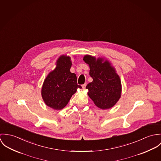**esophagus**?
<instances>
[{
    "label": "esophagus",
    "mask_w": 161,
    "mask_h": 161,
    "mask_svg": "<svg viewBox=\"0 0 161 161\" xmlns=\"http://www.w3.org/2000/svg\"><path fill=\"white\" fill-rule=\"evenodd\" d=\"M86 83H85V84L82 85V88H83V89H85V88H86Z\"/></svg>",
    "instance_id": "1"
}]
</instances>
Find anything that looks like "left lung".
Instances as JSON below:
<instances>
[{
    "instance_id": "1",
    "label": "left lung",
    "mask_w": 161,
    "mask_h": 161,
    "mask_svg": "<svg viewBox=\"0 0 161 161\" xmlns=\"http://www.w3.org/2000/svg\"><path fill=\"white\" fill-rule=\"evenodd\" d=\"M83 60L89 65V75L93 80L86 86L89 90V97L99 108L107 109L113 107L121 96L122 85L119 76L107 60L102 63V58L96 60L87 55Z\"/></svg>"
}]
</instances>
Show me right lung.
Returning <instances> with one entry per match:
<instances>
[{
  "label": "right lung",
  "instance_id": "obj_1",
  "mask_svg": "<svg viewBox=\"0 0 161 161\" xmlns=\"http://www.w3.org/2000/svg\"><path fill=\"white\" fill-rule=\"evenodd\" d=\"M55 69L45 79L41 94L45 104L55 110H60L68 104L78 88L77 78L71 73V58L66 55L60 56L57 61Z\"/></svg>",
  "mask_w": 161,
  "mask_h": 161
}]
</instances>
